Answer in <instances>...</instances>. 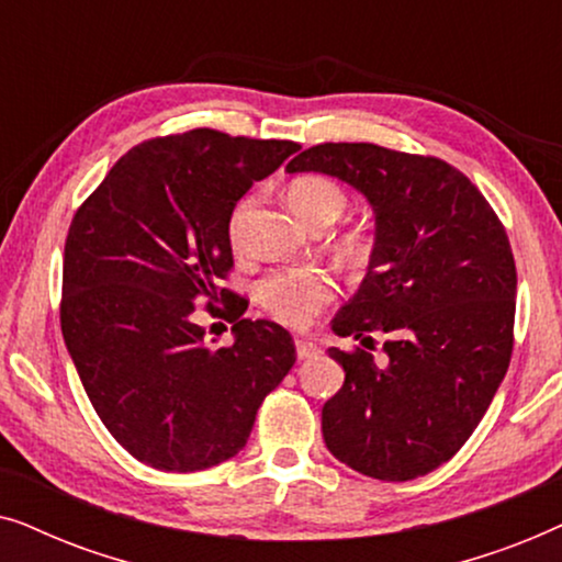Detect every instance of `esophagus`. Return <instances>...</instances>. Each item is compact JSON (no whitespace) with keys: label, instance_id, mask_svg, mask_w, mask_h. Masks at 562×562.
I'll return each mask as SVG.
<instances>
[{"label":"esophagus","instance_id":"obj_1","mask_svg":"<svg viewBox=\"0 0 562 562\" xmlns=\"http://www.w3.org/2000/svg\"><path fill=\"white\" fill-rule=\"evenodd\" d=\"M319 348L314 345L312 340H304V337H296V356L299 360H306V358H317L319 356Z\"/></svg>","mask_w":562,"mask_h":562}]
</instances>
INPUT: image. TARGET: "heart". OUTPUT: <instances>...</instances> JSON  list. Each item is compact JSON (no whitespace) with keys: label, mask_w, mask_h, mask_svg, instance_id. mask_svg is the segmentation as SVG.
<instances>
[{"label":"heart","mask_w":562,"mask_h":562,"mask_svg":"<svg viewBox=\"0 0 562 562\" xmlns=\"http://www.w3.org/2000/svg\"><path fill=\"white\" fill-rule=\"evenodd\" d=\"M289 204L312 227H329L348 210V194L335 181L322 176H304L289 187ZM256 206V194H248L237 202L229 217V240L237 248L243 243L245 225ZM337 283L322 268H276L260 281L258 296L268 314L289 327H306L322 306L335 299Z\"/></svg>","instance_id":"1"}]
</instances>
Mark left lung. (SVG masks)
<instances>
[{
    "label": "left lung",
    "instance_id": "left-lung-1",
    "mask_svg": "<svg viewBox=\"0 0 562 562\" xmlns=\"http://www.w3.org/2000/svg\"><path fill=\"white\" fill-rule=\"evenodd\" d=\"M286 171L335 176L375 214L366 279L333 319L360 348L327 350L345 371L322 409L327 450L371 479H419L463 448L509 368L517 268L506 229L471 179L435 156L322 143Z\"/></svg>",
    "mask_w": 562,
    "mask_h": 562
}]
</instances>
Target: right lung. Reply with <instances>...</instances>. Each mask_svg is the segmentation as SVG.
<instances>
[{
    "mask_svg": "<svg viewBox=\"0 0 562 562\" xmlns=\"http://www.w3.org/2000/svg\"><path fill=\"white\" fill-rule=\"evenodd\" d=\"M299 148L210 127L153 137L74 214L60 329L99 419L145 465L191 473L237 456L296 363L286 329L243 319L245 299L220 281L235 204ZM214 301L234 322L227 349H210L193 322Z\"/></svg>",
    "mask_w": 562,
    "mask_h": 562,
    "instance_id": "1",
    "label": "right lung"
}]
</instances>
